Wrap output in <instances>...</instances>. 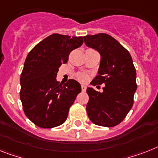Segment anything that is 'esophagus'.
<instances>
[{
    "label": "esophagus",
    "mask_w": 158,
    "mask_h": 158,
    "mask_svg": "<svg viewBox=\"0 0 158 158\" xmlns=\"http://www.w3.org/2000/svg\"><path fill=\"white\" fill-rule=\"evenodd\" d=\"M81 90L83 91V92H85V91L86 90V86L84 85H81Z\"/></svg>",
    "instance_id": "1"
}]
</instances>
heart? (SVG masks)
Segmentation results:
<instances>
[{
  "instance_id": "b5f03b06",
  "label": "heart",
  "mask_w": 158,
  "mask_h": 158,
  "mask_svg": "<svg viewBox=\"0 0 158 158\" xmlns=\"http://www.w3.org/2000/svg\"><path fill=\"white\" fill-rule=\"evenodd\" d=\"M77 77L81 81H85L86 80L88 77H87V75H85V73H80L79 75H78Z\"/></svg>"
}]
</instances>
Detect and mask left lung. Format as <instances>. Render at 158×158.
<instances>
[{
  "label": "left lung",
  "instance_id": "obj_1",
  "mask_svg": "<svg viewBox=\"0 0 158 158\" xmlns=\"http://www.w3.org/2000/svg\"><path fill=\"white\" fill-rule=\"evenodd\" d=\"M83 38L87 47L97 50L101 55L98 75L91 84H105L102 93L87 88V114L94 124L114 127L124 119L133 105L137 85L132 59L128 51L107 34Z\"/></svg>",
  "mask_w": 158,
  "mask_h": 158
}]
</instances>
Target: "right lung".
I'll use <instances>...</instances> for the list:
<instances>
[{
    "instance_id": "1",
    "label": "right lung",
    "mask_w": 158,
    "mask_h": 158,
    "mask_svg": "<svg viewBox=\"0 0 158 158\" xmlns=\"http://www.w3.org/2000/svg\"><path fill=\"white\" fill-rule=\"evenodd\" d=\"M82 44L81 36L53 34L27 56L20 77V98L25 114L38 127L52 128L67 119L81 87L73 79L60 84L57 73L60 65L68 62L72 51Z\"/></svg>"
}]
</instances>
